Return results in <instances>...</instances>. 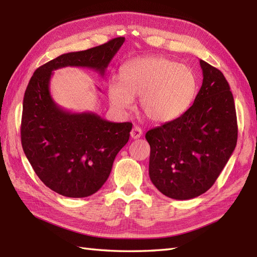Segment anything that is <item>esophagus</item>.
Listing matches in <instances>:
<instances>
[{
	"mask_svg": "<svg viewBox=\"0 0 257 257\" xmlns=\"http://www.w3.org/2000/svg\"><path fill=\"white\" fill-rule=\"evenodd\" d=\"M143 136V130L138 125H135L132 132H130V137L133 139H139Z\"/></svg>",
	"mask_w": 257,
	"mask_h": 257,
	"instance_id": "34e87169",
	"label": "esophagus"
}]
</instances>
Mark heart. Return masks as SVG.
Returning <instances> with one entry per match:
<instances>
[{
	"instance_id": "b5f03b06",
	"label": "heart",
	"mask_w": 257,
	"mask_h": 257,
	"mask_svg": "<svg viewBox=\"0 0 257 257\" xmlns=\"http://www.w3.org/2000/svg\"><path fill=\"white\" fill-rule=\"evenodd\" d=\"M198 81L185 65L160 56L132 59L121 67V78L108 81V98L119 112L134 106V97L145 116L154 122L172 121L188 110L192 103Z\"/></svg>"
}]
</instances>
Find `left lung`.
<instances>
[{
    "instance_id": "8db88e82",
    "label": "left lung",
    "mask_w": 257,
    "mask_h": 257,
    "mask_svg": "<svg viewBox=\"0 0 257 257\" xmlns=\"http://www.w3.org/2000/svg\"><path fill=\"white\" fill-rule=\"evenodd\" d=\"M202 86L182 116L146 134L149 177L169 198L203 194L219 178L235 149L237 121L230 85L219 69L200 59Z\"/></svg>"
}]
</instances>
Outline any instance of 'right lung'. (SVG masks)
I'll return each mask as SVG.
<instances>
[{
    "mask_svg": "<svg viewBox=\"0 0 257 257\" xmlns=\"http://www.w3.org/2000/svg\"><path fill=\"white\" fill-rule=\"evenodd\" d=\"M124 42L117 37L86 51L52 59L33 74L24 94L21 140L24 154L46 187L68 198L96 193L128 143L132 122H111L94 112H72L53 100L50 81L58 68L75 66L101 76Z\"/></svg>",
    "mask_w": 257,
    "mask_h": 257,
    "instance_id": "obj_1",
    "label": "right lung"
}]
</instances>
